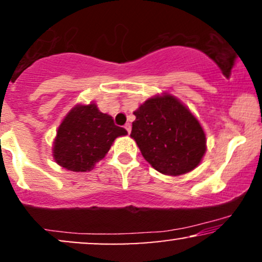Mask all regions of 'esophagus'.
Listing matches in <instances>:
<instances>
[{"label": "esophagus", "mask_w": 262, "mask_h": 262, "mask_svg": "<svg viewBox=\"0 0 262 262\" xmlns=\"http://www.w3.org/2000/svg\"><path fill=\"white\" fill-rule=\"evenodd\" d=\"M124 128L127 129V132H128V133H130V130H132V124H130V123H127V124L124 125Z\"/></svg>", "instance_id": "esophagus-1"}]
</instances>
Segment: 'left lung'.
<instances>
[{"mask_svg": "<svg viewBox=\"0 0 262 262\" xmlns=\"http://www.w3.org/2000/svg\"><path fill=\"white\" fill-rule=\"evenodd\" d=\"M130 137L146 161L165 175L193 170L206 152L200 122L173 96H156L134 112Z\"/></svg>", "mask_w": 262, "mask_h": 262, "instance_id": "obj_1", "label": "left lung"}]
</instances>
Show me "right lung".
Wrapping results in <instances>:
<instances>
[{"mask_svg": "<svg viewBox=\"0 0 262 262\" xmlns=\"http://www.w3.org/2000/svg\"><path fill=\"white\" fill-rule=\"evenodd\" d=\"M127 134L112 117L100 112L95 103L76 106L62 121L54 141V159L60 166L85 172L104 158L117 137Z\"/></svg>", "mask_w": 262, "mask_h": 262, "instance_id": "right-lung-1", "label": "right lung"}]
</instances>
